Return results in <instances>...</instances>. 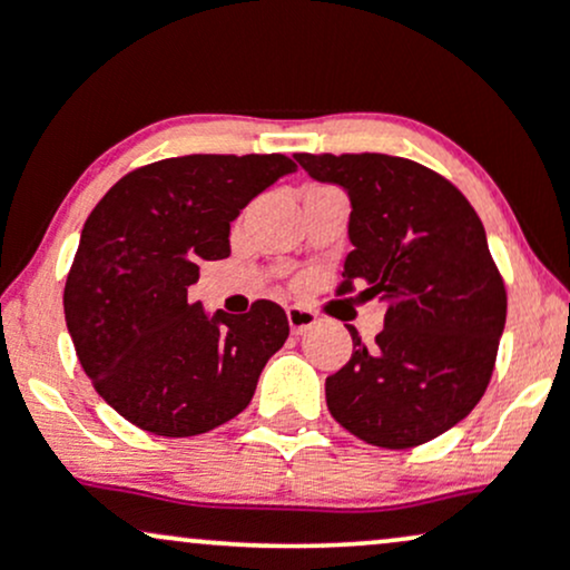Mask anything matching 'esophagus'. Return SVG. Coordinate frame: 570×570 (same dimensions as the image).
Returning <instances> with one entry per match:
<instances>
[{
	"instance_id": "1",
	"label": "esophagus",
	"mask_w": 570,
	"mask_h": 570,
	"mask_svg": "<svg viewBox=\"0 0 570 570\" xmlns=\"http://www.w3.org/2000/svg\"><path fill=\"white\" fill-rule=\"evenodd\" d=\"M286 318H289V330H292V335H303V332L313 330V326L318 324V316H316V313L307 311V307H299V305L286 307Z\"/></svg>"
}]
</instances>
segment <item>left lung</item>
Wrapping results in <instances>:
<instances>
[{
    "label": "left lung",
    "mask_w": 570,
    "mask_h": 570,
    "mask_svg": "<svg viewBox=\"0 0 570 570\" xmlns=\"http://www.w3.org/2000/svg\"><path fill=\"white\" fill-rule=\"evenodd\" d=\"M307 176L351 200L340 294L364 286L383 332L326 377V407L358 440L404 450L461 423L485 394L507 324V289L472 203L415 160L307 155Z\"/></svg>",
    "instance_id": "8db88e82"
}]
</instances>
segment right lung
Segmentation results:
<instances>
[{"label": "right lung", "mask_w": 570, "mask_h": 570, "mask_svg": "<svg viewBox=\"0 0 570 570\" xmlns=\"http://www.w3.org/2000/svg\"><path fill=\"white\" fill-rule=\"evenodd\" d=\"M297 166L286 155H185L122 176L85 222L63 313L85 375L126 421L195 436L252 402L289 337L284 307L187 303L200 263L230 257V222Z\"/></svg>", "instance_id": "obj_1"}]
</instances>
